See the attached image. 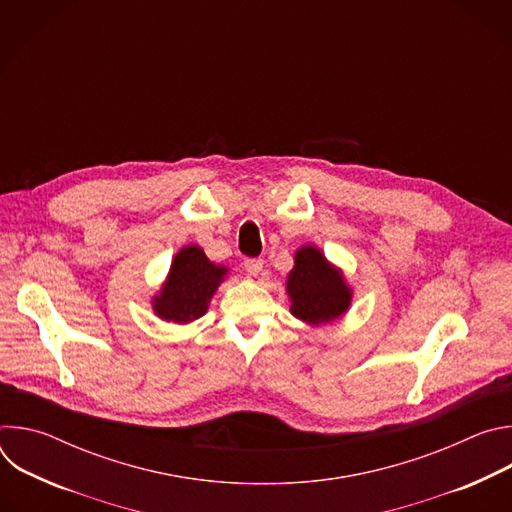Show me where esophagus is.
<instances>
[{"label":"esophagus","mask_w":512,"mask_h":512,"mask_svg":"<svg viewBox=\"0 0 512 512\" xmlns=\"http://www.w3.org/2000/svg\"><path fill=\"white\" fill-rule=\"evenodd\" d=\"M245 269H247L253 277H257V275L263 271V259H247V261H245Z\"/></svg>","instance_id":"esophagus-1"}]
</instances>
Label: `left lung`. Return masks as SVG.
I'll return each mask as SVG.
<instances>
[{
  "label": "left lung",
  "mask_w": 512,
  "mask_h": 512,
  "mask_svg": "<svg viewBox=\"0 0 512 512\" xmlns=\"http://www.w3.org/2000/svg\"><path fill=\"white\" fill-rule=\"evenodd\" d=\"M289 312L312 328L340 320L352 306L354 291L344 271L320 247L302 245L285 279Z\"/></svg>",
  "instance_id": "1"
}]
</instances>
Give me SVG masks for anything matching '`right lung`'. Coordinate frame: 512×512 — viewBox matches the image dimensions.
I'll list each match as a JSON object with an SVG mask.
<instances>
[{"mask_svg":"<svg viewBox=\"0 0 512 512\" xmlns=\"http://www.w3.org/2000/svg\"><path fill=\"white\" fill-rule=\"evenodd\" d=\"M229 271L227 265L212 263L202 247H182L174 255L164 283L152 296L154 314L172 324H190L202 318Z\"/></svg>","mask_w":512,"mask_h":512,"instance_id":"obj_1","label":"right lung"}]
</instances>
